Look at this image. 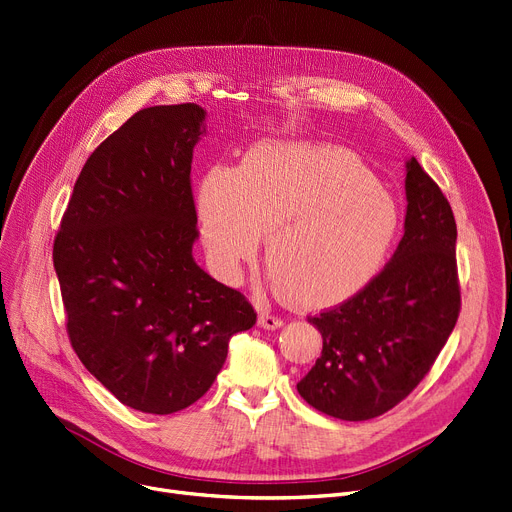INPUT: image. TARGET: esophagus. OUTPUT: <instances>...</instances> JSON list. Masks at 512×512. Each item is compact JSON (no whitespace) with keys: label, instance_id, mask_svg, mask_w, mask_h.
<instances>
[{"label":"esophagus","instance_id":"1","mask_svg":"<svg viewBox=\"0 0 512 512\" xmlns=\"http://www.w3.org/2000/svg\"><path fill=\"white\" fill-rule=\"evenodd\" d=\"M258 326L264 330H279L283 326V320L279 316H272V313H268V311H260Z\"/></svg>","mask_w":512,"mask_h":512}]
</instances>
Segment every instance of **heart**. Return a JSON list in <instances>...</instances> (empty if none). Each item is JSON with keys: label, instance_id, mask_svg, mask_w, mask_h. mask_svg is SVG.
Returning a JSON list of instances; mask_svg holds the SVG:
<instances>
[{"label": "heart", "instance_id": "1", "mask_svg": "<svg viewBox=\"0 0 512 512\" xmlns=\"http://www.w3.org/2000/svg\"><path fill=\"white\" fill-rule=\"evenodd\" d=\"M194 209L219 274L233 277L266 235L270 283L309 309L367 289L402 227L396 196L357 155L328 143L260 141L238 170H205Z\"/></svg>", "mask_w": 512, "mask_h": 512}]
</instances>
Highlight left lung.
Here are the masks:
<instances>
[{"mask_svg": "<svg viewBox=\"0 0 512 512\" xmlns=\"http://www.w3.org/2000/svg\"><path fill=\"white\" fill-rule=\"evenodd\" d=\"M404 188L396 254L359 295L309 318L324 348L297 391L340 420H369L400 404L435 363L459 316L453 211L416 157L406 162Z\"/></svg>", "mask_w": 512, "mask_h": 512, "instance_id": "left-lung-1", "label": "left lung"}]
</instances>
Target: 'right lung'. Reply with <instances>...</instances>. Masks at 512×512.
<instances>
[{"mask_svg":"<svg viewBox=\"0 0 512 512\" xmlns=\"http://www.w3.org/2000/svg\"><path fill=\"white\" fill-rule=\"evenodd\" d=\"M196 104L151 106L102 141L73 186L53 264L84 367L125 406L174 414L203 398L233 334L254 326L242 293L196 264Z\"/></svg>","mask_w":512,"mask_h":512,"instance_id":"obj_1","label":"right lung"}]
</instances>
